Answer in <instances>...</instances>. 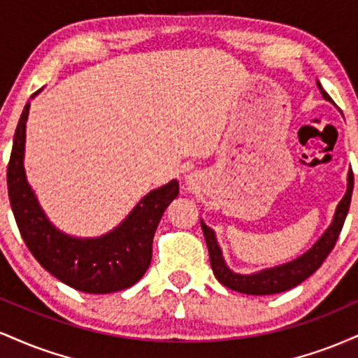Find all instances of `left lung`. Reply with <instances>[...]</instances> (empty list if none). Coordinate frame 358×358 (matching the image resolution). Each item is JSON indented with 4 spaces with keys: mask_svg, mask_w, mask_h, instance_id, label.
Returning a JSON list of instances; mask_svg holds the SVG:
<instances>
[{
    "mask_svg": "<svg viewBox=\"0 0 358 358\" xmlns=\"http://www.w3.org/2000/svg\"><path fill=\"white\" fill-rule=\"evenodd\" d=\"M316 84H318V89L322 90L324 99L331 102V97L324 92L322 84H320V82H316ZM347 182H348L347 192H345L343 199L340 200V203L336 205V210L330 227H328L323 236L315 242L313 248L308 249L303 256L286 262V264L274 266V268H269V269H262L259 271V273H252V274L234 273V271L225 264L220 245L215 239V232H213L208 225H205L203 220H200V225H202V231L205 236V242H207V248H208V256H210V266L213 271V276L217 278V281H220L222 285L227 286L229 289L237 291V293L256 294V296L282 293V291H287L291 289V287L301 285L305 279L310 278L311 274H313L315 271L323 264L324 259H327L328 254L331 252V249L335 248L340 232H342L343 222L347 219L348 208H350V200H352V192H353L352 168L350 171H348Z\"/></svg>",
    "mask_w": 358,
    "mask_h": 358,
    "instance_id": "left-lung-1",
    "label": "left lung"
}]
</instances>
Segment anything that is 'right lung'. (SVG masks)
<instances>
[{"label": "right lung", "mask_w": 358, "mask_h": 358, "mask_svg": "<svg viewBox=\"0 0 358 358\" xmlns=\"http://www.w3.org/2000/svg\"><path fill=\"white\" fill-rule=\"evenodd\" d=\"M28 113L30 102L16 126L6 175L11 210L27 248L52 276L82 293L108 294L136 285L150 268L156 227L178 195V182L171 180L151 190L116 229L104 236L80 239L64 234L47 219L24 175Z\"/></svg>", "instance_id": "1"}]
</instances>
